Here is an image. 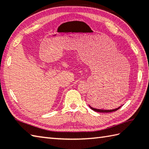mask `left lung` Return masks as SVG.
<instances>
[{
	"label": "left lung",
	"mask_w": 149,
	"mask_h": 149,
	"mask_svg": "<svg viewBox=\"0 0 149 149\" xmlns=\"http://www.w3.org/2000/svg\"><path fill=\"white\" fill-rule=\"evenodd\" d=\"M89 107L93 110L95 111H97V112H101V113H108V112H113V111H117V109H119L121 106H120L119 108H117L116 109H97V108H94L91 107L90 105H89Z\"/></svg>",
	"instance_id": "obj_1"
}]
</instances>
